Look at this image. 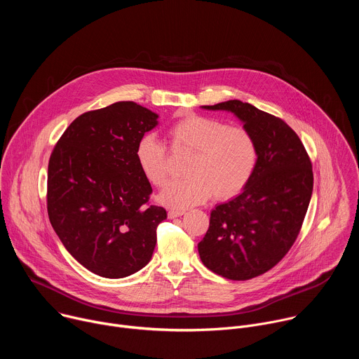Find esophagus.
Returning <instances> with one entry per match:
<instances>
[{
    "label": "esophagus",
    "instance_id": "34e87169",
    "mask_svg": "<svg viewBox=\"0 0 359 359\" xmlns=\"http://www.w3.org/2000/svg\"><path fill=\"white\" fill-rule=\"evenodd\" d=\"M184 213H186L184 210H169L168 216H169V219H176V217H180V216H183Z\"/></svg>",
    "mask_w": 359,
    "mask_h": 359
}]
</instances>
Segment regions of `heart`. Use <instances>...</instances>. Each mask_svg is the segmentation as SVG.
I'll use <instances>...</instances> for the list:
<instances>
[{
  "label": "heart",
  "mask_w": 359,
  "mask_h": 359,
  "mask_svg": "<svg viewBox=\"0 0 359 359\" xmlns=\"http://www.w3.org/2000/svg\"><path fill=\"white\" fill-rule=\"evenodd\" d=\"M172 151H190L187 179L170 182L159 200L172 209H187L206 203L215 194L229 200L243 191L250 182L259 150L254 136L241 126H227L210 116L187 114L166 130ZM143 176L162 187L169 176V151L156 136H143L135 150Z\"/></svg>",
  "instance_id": "heart-1"
}]
</instances>
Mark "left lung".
I'll return each instance as SVG.
<instances>
[{
  "label": "left lung",
  "instance_id": "1",
  "mask_svg": "<svg viewBox=\"0 0 359 359\" xmlns=\"http://www.w3.org/2000/svg\"><path fill=\"white\" fill-rule=\"evenodd\" d=\"M204 108L233 112L257 143L250 182L212 212L209 230L197 245L209 270L244 281L277 266L295 243L313 194V165L281 118L237 99Z\"/></svg>",
  "mask_w": 359,
  "mask_h": 359
}]
</instances>
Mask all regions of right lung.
Segmentation results:
<instances>
[{
	"instance_id": "obj_1",
	"label": "right lung",
	"mask_w": 359,
	"mask_h": 359,
	"mask_svg": "<svg viewBox=\"0 0 359 359\" xmlns=\"http://www.w3.org/2000/svg\"><path fill=\"white\" fill-rule=\"evenodd\" d=\"M156 119L136 102H116L78 116L50 153L49 222L72 257L100 277L122 278L143 269L168 217L149 203L151 186L135 156Z\"/></svg>"
}]
</instances>
